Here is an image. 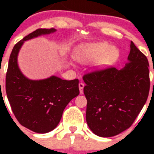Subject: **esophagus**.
<instances>
[{"label": "esophagus", "mask_w": 154, "mask_h": 154, "mask_svg": "<svg viewBox=\"0 0 154 154\" xmlns=\"http://www.w3.org/2000/svg\"><path fill=\"white\" fill-rule=\"evenodd\" d=\"M84 86H85L84 83H79V88H80V94H83V88H84Z\"/></svg>", "instance_id": "1"}]
</instances>
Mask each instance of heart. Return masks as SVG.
<instances>
[{"mask_svg":"<svg viewBox=\"0 0 154 154\" xmlns=\"http://www.w3.org/2000/svg\"><path fill=\"white\" fill-rule=\"evenodd\" d=\"M74 54L79 63L86 64L100 59L99 66H105L112 64L116 60L119 51L106 42H90L79 45Z\"/></svg>","mask_w":154,"mask_h":154,"instance_id":"b5f03b06","label":"heart"}]
</instances>
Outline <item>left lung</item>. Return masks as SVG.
<instances>
[{
  "label": "left lung",
  "instance_id": "1",
  "mask_svg": "<svg viewBox=\"0 0 154 154\" xmlns=\"http://www.w3.org/2000/svg\"><path fill=\"white\" fill-rule=\"evenodd\" d=\"M127 61L121 70L109 68L83 76L87 125L100 137H112L128 129L148 97V61L133 42Z\"/></svg>",
  "mask_w": 154,
  "mask_h": 154
}]
</instances>
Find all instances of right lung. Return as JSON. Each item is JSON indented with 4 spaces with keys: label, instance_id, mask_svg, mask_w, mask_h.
<instances>
[{
    "label": "right lung",
    "instance_id": "right-lung-1",
    "mask_svg": "<svg viewBox=\"0 0 154 154\" xmlns=\"http://www.w3.org/2000/svg\"><path fill=\"white\" fill-rule=\"evenodd\" d=\"M57 29H38L18 42L12 49L6 76L7 98L15 118L21 125L37 133H46L57 127L65 108L80 93L79 80H66L51 76L30 80L18 67V55L24 42Z\"/></svg>",
    "mask_w": 154,
    "mask_h": 154
}]
</instances>
